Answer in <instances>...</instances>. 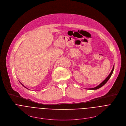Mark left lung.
<instances>
[{"instance_id": "obj_1", "label": "left lung", "mask_w": 126, "mask_h": 126, "mask_svg": "<svg viewBox=\"0 0 126 126\" xmlns=\"http://www.w3.org/2000/svg\"><path fill=\"white\" fill-rule=\"evenodd\" d=\"M114 66H113V69H112V71H111V73H110V74L109 75V76H108V77L106 78V79H105V80H104L101 84H100L98 86H97L96 87L93 88H90V89H90V90H97V89H98L101 88V87H102L103 86H104V85L107 82V81L109 80V79L110 78L111 76H112V74H113V71H114Z\"/></svg>"}]
</instances>
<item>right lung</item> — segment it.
Segmentation results:
<instances>
[{
  "mask_svg": "<svg viewBox=\"0 0 126 126\" xmlns=\"http://www.w3.org/2000/svg\"><path fill=\"white\" fill-rule=\"evenodd\" d=\"M22 86H24V87H25V88H26V87H25V86H24V85H23V84H22ZM27 89H28V88H27Z\"/></svg>",
  "mask_w": 126,
  "mask_h": 126,
  "instance_id": "right-lung-1",
  "label": "right lung"
}]
</instances>
